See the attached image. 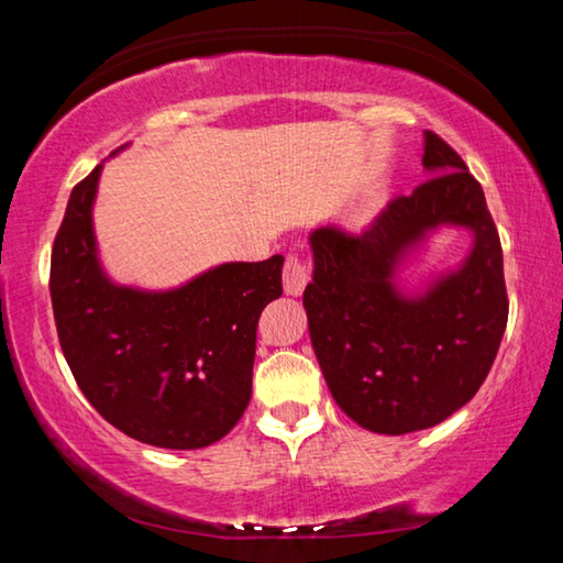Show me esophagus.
<instances>
[{
	"label": "esophagus",
	"mask_w": 563,
	"mask_h": 563,
	"mask_svg": "<svg viewBox=\"0 0 563 563\" xmlns=\"http://www.w3.org/2000/svg\"><path fill=\"white\" fill-rule=\"evenodd\" d=\"M310 280V273H308V265H305L298 255L290 253L288 258H285V268H283V288L288 295H300L305 283Z\"/></svg>",
	"instance_id": "1"
}]
</instances>
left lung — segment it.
Instances as JSON below:
<instances>
[{"mask_svg": "<svg viewBox=\"0 0 563 563\" xmlns=\"http://www.w3.org/2000/svg\"><path fill=\"white\" fill-rule=\"evenodd\" d=\"M432 178L397 196L360 235L320 225L310 233L312 283L302 292L322 377L342 412L377 434L444 422L487 379L507 328L504 261L484 190L460 154L424 131ZM442 224L475 235L460 269L417 296L396 271Z\"/></svg>", "mask_w": 563, "mask_h": 563, "instance_id": "8db88e82", "label": "left lung"}]
</instances>
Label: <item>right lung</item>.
<instances>
[{
  "label": "right lung",
  "mask_w": 563,
  "mask_h": 563,
  "mask_svg": "<svg viewBox=\"0 0 563 563\" xmlns=\"http://www.w3.org/2000/svg\"><path fill=\"white\" fill-rule=\"evenodd\" d=\"M101 168L74 186L52 247L62 352L117 430L164 450H201L251 402L255 330L283 295V255L216 265L174 290L117 285L101 268L91 221Z\"/></svg>",
  "instance_id": "1"
}]
</instances>
